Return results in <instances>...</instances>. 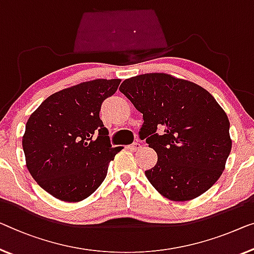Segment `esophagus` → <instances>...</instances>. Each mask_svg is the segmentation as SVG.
I'll return each mask as SVG.
<instances>
[{
	"mask_svg": "<svg viewBox=\"0 0 254 254\" xmlns=\"http://www.w3.org/2000/svg\"><path fill=\"white\" fill-rule=\"evenodd\" d=\"M141 145H140L139 142H133L132 143V145H130L128 146V148H130L132 151H137V150H139V149H141Z\"/></svg>",
	"mask_w": 254,
	"mask_h": 254,
	"instance_id": "34e87169",
	"label": "esophagus"
}]
</instances>
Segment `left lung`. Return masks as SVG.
Instances as JSON below:
<instances>
[{"label": "left lung", "mask_w": 254, "mask_h": 254, "mask_svg": "<svg viewBox=\"0 0 254 254\" xmlns=\"http://www.w3.org/2000/svg\"><path fill=\"white\" fill-rule=\"evenodd\" d=\"M120 91L142 114L139 135L157 154L156 165L145 171L153 187L185 202L213 186L232 150L229 120L213 96L164 73L127 78ZM157 128L164 133L156 134Z\"/></svg>", "instance_id": "obj_1"}]
</instances>
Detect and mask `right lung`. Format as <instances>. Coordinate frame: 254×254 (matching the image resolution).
<instances>
[{
	"label": "right lung",
	"instance_id": "right-lung-1",
	"mask_svg": "<svg viewBox=\"0 0 254 254\" xmlns=\"http://www.w3.org/2000/svg\"><path fill=\"white\" fill-rule=\"evenodd\" d=\"M120 78H98L58 91L29 116L22 135L26 166L45 191L79 202L96 191L123 147H112L99 117Z\"/></svg>",
	"mask_w": 254,
	"mask_h": 254
}]
</instances>
